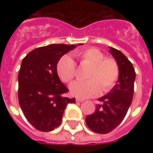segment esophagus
I'll use <instances>...</instances> for the list:
<instances>
[{"label": "esophagus", "instance_id": "obj_1", "mask_svg": "<svg viewBox=\"0 0 153 153\" xmlns=\"http://www.w3.org/2000/svg\"><path fill=\"white\" fill-rule=\"evenodd\" d=\"M84 100L83 99H81V98H76V102H83Z\"/></svg>", "mask_w": 153, "mask_h": 153}]
</instances>
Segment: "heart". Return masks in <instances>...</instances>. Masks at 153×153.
I'll return each mask as SVG.
<instances>
[{
	"label": "heart",
	"mask_w": 153,
	"mask_h": 153,
	"mask_svg": "<svg viewBox=\"0 0 153 153\" xmlns=\"http://www.w3.org/2000/svg\"><path fill=\"white\" fill-rule=\"evenodd\" d=\"M74 56L81 65H90L86 81H76L70 87V93L77 97L87 98L101 93H108L112 89L119 79L120 70L117 62L95 47L76 51ZM57 72L61 80L70 83L76 75V64L69 56H64L57 64Z\"/></svg>",
	"instance_id": "obj_1"
}]
</instances>
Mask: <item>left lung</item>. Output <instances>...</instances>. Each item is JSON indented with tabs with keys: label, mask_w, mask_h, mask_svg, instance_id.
I'll use <instances>...</instances> for the list:
<instances>
[{
	"label": "left lung",
	"mask_w": 153,
	"mask_h": 153,
	"mask_svg": "<svg viewBox=\"0 0 153 153\" xmlns=\"http://www.w3.org/2000/svg\"><path fill=\"white\" fill-rule=\"evenodd\" d=\"M110 52L118 64L119 79L110 93L98 99L101 104L95 111L85 119L88 128L98 134H107L121 123L134 96L136 74L133 65L120 51L110 47Z\"/></svg>",
	"instance_id": "8db88e82"
}]
</instances>
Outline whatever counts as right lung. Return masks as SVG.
I'll list each match as a JSON object with an SVG mask.
<instances>
[{"mask_svg": "<svg viewBox=\"0 0 153 153\" xmlns=\"http://www.w3.org/2000/svg\"><path fill=\"white\" fill-rule=\"evenodd\" d=\"M75 47L51 44L33 50L22 60L18 75L19 103L28 121L40 131L58 127L67 105L75 102V98L63 96L69 90L60 81L56 69L61 56Z\"/></svg>", "mask_w": 153, "mask_h": 153, "instance_id": "1", "label": "right lung"}]
</instances>
